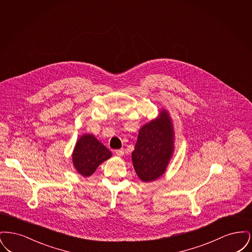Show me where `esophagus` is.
I'll return each instance as SVG.
<instances>
[{"label":"esophagus","mask_w":252,"mask_h":252,"mask_svg":"<svg viewBox=\"0 0 252 252\" xmlns=\"http://www.w3.org/2000/svg\"><path fill=\"white\" fill-rule=\"evenodd\" d=\"M115 154L117 156L122 157L125 154V151H124V149H117V150H115Z\"/></svg>","instance_id":"34e87169"}]
</instances>
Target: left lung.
I'll list each match as a JSON object with an SVG mask.
<instances>
[{
    "label": "left lung",
    "mask_w": 252,
    "mask_h": 252,
    "mask_svg": "<svg viewBox=\"0 0 252 252\" xmlns=\"http://www.w3.org/2000/svg\"><path fill=\"white\" fill-rule=\"evenodd\" d=\"M174 152V128L170 115L162 109L158 118L145 124L139 131L132 152V162L144 182L158 179L166 171Z\"/></svg>",
    "instance_id": "obj_1"
}]
</instances>
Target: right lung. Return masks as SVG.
<instances>
[{
	"instance_id": "obj_1",
	"label": "right lung",
	"mask_w": 252,
	"mask_h": 252,
	"mask_svg": "<svg viewBox=\"0 0 252 252\" xmlns=\"http://www.w3.org/2000/svg\"><path fill=\"white\" fill-rule=\"evenodd\" d=\"M111 157V152L92 134L79 138L72 152V163L83 177L92 176L97 167Z\"/></svg>"
}]
</instances>
